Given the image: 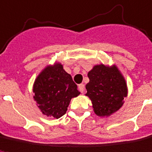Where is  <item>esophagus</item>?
<instances>
[{
	"instance_id": "34e87169",
	"label": "esophagus",
	"mask_w": 152,
	"mask_h": 152,
	"mask_svg": "<svg viewBox=\"0 0 152 152\" xmlns=\"http://www.w3.org/2000/svg\"><path fill=\"white\" fill-rule=\"evenodd\" d=\"M78 90L82 93V94H83L84 93V90H85V87H84V84L83 83H80L79 85H78Z\"/></svg>"
}]
</instances>
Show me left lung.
<instances>
[{"mask_svg": "<svg viewBox=\"0 0 152 152\" xmlns=\"http://www.w3.org/2000/svg\"><path fill=\"white\" fill-rule=\"evenodd\" d=\"M88 77L86 96L90 98L97 116L109 117L122 107L127 96V86L117 66L94 65Z\"/></svg>", "mask_w": 152, "mask_h": 152, "instance_id": "left-lung-1", "label": "left lung"}]
</instances>
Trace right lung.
Returning <instances> with one entry per match:
<instances>
[{"label":"right lung","instance_id":"obj_1","mask_svg":"<svg viewBox=\"0 0 152 152\" xmlns=\"http://www.w3.org/2000/svg\"><path fill=\"white\" fill-rule=\"evenodd\" d=\"M34 99L44 115L61 118L66 113L71 99L80 94L71 75L60 63L48 65L35 78Z\"/></svg>","mask_w":152,"mask_h":152}]
</instances>
